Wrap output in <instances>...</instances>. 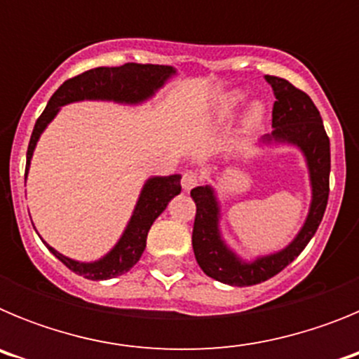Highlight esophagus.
I'll return each mask as SVG.
<instances>
[{
    "mask_svg": "<svg viewBox=\"0 0 359 359\" xmlns=\"http://www.w3.org/2000/svg\"><path fill=\"white\" fill-rule=\"evenodd\" d=\"M201 182V176H199L198 172H194V170H187L185 174H183V180H182V185L185 190H190L194 189L198 183Z\"/></svg>",
    "mask_w": 359,
    "mask_h": 359,
    "instance_id": "obj_1",
    "label": "esophagus"
}]
</instances>
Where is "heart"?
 I'll return each mask as SVG.
<instances>
[{"label": "heart", "instance_id": "heart-1", "mask_svg": "<svg viewBox=\"0 0 359 359\" xmlns=\"http://www.w3.org/2000/svg\"><path fill=\"white\" fill-rule=\"evenodd\" d=\"M241 100V95H233V97L230 98V104H237ZM262 116H264V107H262V104H252L250 106V109L246 111V115H244V120H243V126L244 129H255L257 126H261L262 122Z\"/></svg>", "mask_w": 359, "mask_h": 359}]
</instances>
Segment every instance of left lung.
<instances>
[{"instance_id": "left-lung-1", "label": "left lung", "mask_w": 359, "mask_h": 359, "mask_svg": "<svg viewBox=\"0 0 359 359\" xmlns=\"http://www.w3.org/2000/svg\"><path fill=\"white\" fill-rule=\"evenodd\" d=\"M266 81L273 88L277 100L271 113L273 133L266 136L264 140L287 142L302 149L309 167L313 203L302 230L287 248L273 255L261 257L253 262H243L226 248V244L219 236V207L214 190L208 185L190 190V196L196 203L192 248L199 268L215 280L239 287L261 284L280 273L290 262H293L318 230L329 199L331 147L320 111L306 91L294 88L286 79L266 75Z\"/></svg>"}]
</instances>
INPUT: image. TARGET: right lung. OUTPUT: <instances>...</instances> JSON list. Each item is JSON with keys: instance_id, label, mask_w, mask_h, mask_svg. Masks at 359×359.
Returning <instances> with one entry per match:
<instances>
[{"instance_id": "right-lung-1", "label": "right lung", "mask_w": 359, "mask_h": 359, "mask_svg": "<svg viewBox=\"0 0 359 359\" xmlns=\"http://www.w3.org/2000/svg\"><path fill=\"white\" fill-rule=\"evenodd\" d=\"M174 73L172 66L161 65H136L128 62L123 66L115 68H100L88 69L77 77L68 79L62 82V86L50 98L46 109L41 113L37 118L34 131L30 136V144L27 151V172L30 167L32 152L36 149L41 133L48 126L57 115L59 107L69 102H77L84 98H98V100H115V102L138 104L145 98L151 97L158 88L163 86V82ZM25 172V177H27ZM182 176L172 174V176L151 177L144 185L140 199L136 203L135 214L129 221L128 228L123 231L122 239L116 243V246L107 253L104 259L97 262H77L68 257L61 255L59 252L48 246L50 252L72 271L90 280H107L123 275L140 261L142 253L145 250V241L151 224L154 219L167 208L170 199L182 192Z\"/></svg>"}]
</instances>
